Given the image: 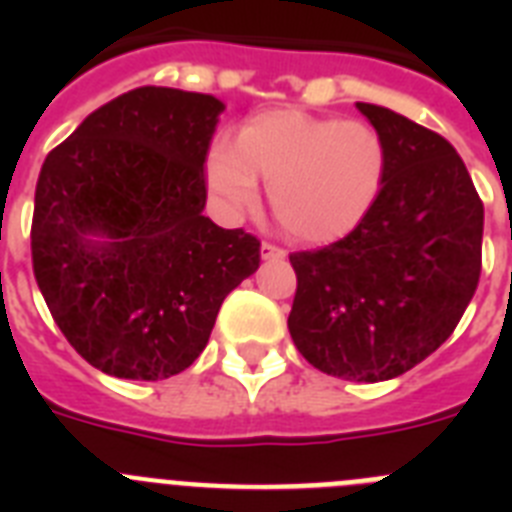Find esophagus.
I'll use <instances>...</instances> for the list:
<instances>
[{"mask_svg":"<svg viewBox=\"0 0 512 512\" xmlns=\"http://www.w3.org/2000/svg\"><path fill=\"white\" fill-rule=\"evenodd\" d=\"M287 256V251L279 246H274V243H261V259L264 261H279Z\"/></svg>","mask_w":512,"mask_h":512,"instance_id":"obj_1","label":"esophagus"}]
</instances>
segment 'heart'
Masks as SVG:
<instances>
[{
    "label": "heart",
    "mask_w": 512,
    "mask_h": 512,
    "mask_svg": "<svg viewBox=\"0 0 512 512\" xmlns=\"http://www.w3.org/2000/svg\"><path fill=\"white\" fill-rule=\"evenodd\" d=\"M205 174L228 217L256 205L261 174L271 210L292 238L336 243L377 210L390 176V148L366 120L271 110L243 122L235 146L212 140Z\"/></svg>",
    "instance_id": "obj_1"
}]
</instances>
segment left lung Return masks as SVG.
Returning a JSON list of instances; mask_svg holds the SVG:
<instances>
[{
    "mask_svg": "<svg viewBox=\"0 0 512 512\" xmlns=\"http://www.w3.org/2000/svg\"><path fill=\"white\" fill-rule=\"evenodd\" d=\"M356 107L387 140V187L356 233L289 256L287 325L320 372L384 382L454 333L482 271L485 207L449 140L379 104Z\"/></svg>",
    "mask_w": 512,
    "mask_h": 512,
    "instance_id": "1",
    "label": "left lung"
}]
</instances>
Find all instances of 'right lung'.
<instances>
[{"mask_svg": "<svg viewBox=\"0 0 512 512\" xmlns=\"http://www.w3.org/2000/svg\"><path fill=\"white\" fill-rule=\"evenodd\" d=\"M225 104L140 87L94 110L45 156L35 282L66 341L120 379H169L207 346L261 243L202 215L205 158Z\"/></svg>", "mask_w": 512, "mask_h": 512, "instance_id": "right-lung-1", "label": "right lung"}]
</instances>
